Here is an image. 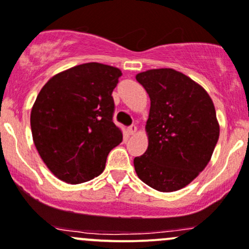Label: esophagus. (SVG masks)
I'll list each match as a JSON object with an SVG mask.
<instances>
[{
  "label": "esophagus",
  "instance_id": "obj_1",
  "mask_svg": "<svg viewBox=\"0 0 249 249\" xmlns=\"http://www.w3.org/2000/svg\"><path fill=\"white\" fill-rule=\"evenodd\" d=\"M136 131H137V127H136V125H130V126L127 127V132H129L130 135H134V134H136Z\"/></svg>",
  "mask_w": 249,
  "mask_h": 249
}]
</instances>
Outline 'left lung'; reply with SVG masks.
Instances as JSON below:
<instances>
[{
    "mask_svg": "<svg viewBox=\"0 0 249 249\" xmlns=\"http://www.w3.org/2000/svg\"><path fill=\"white\" fill-rule=\"evenodd\" d=\"M151 100L148 148L134 159L140 180L160 192L189 185L209 163L219 139L213 101L185 74L170 68L137 74Z\"/></svg>",
    "mask_w": 249,
    "mask_h": 249,
    "instance_id": "left-lung-1",
    "label": "left lung"
}]
</instances>
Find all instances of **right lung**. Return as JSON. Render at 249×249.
Here are the masks:
<instances>
[{
	"label": "right lung",
	"instance_id": "obj_1",
	"mask_svg": "<svg viewBox=\"0 0 249 249\" xmlns=\"http://www.w3.org/2000/svg\"><path fill=\"white\" fill-rule=\"evenodd\" d=\"M120 76L115 67L80 64L51 78L36 97L30 114L34 143L64 182L76 185L102 174L108 153L123 141L112 97Z\"/></svg>",
	"mask_w": 249,
	"mask_h": 249
}]
</instances>
